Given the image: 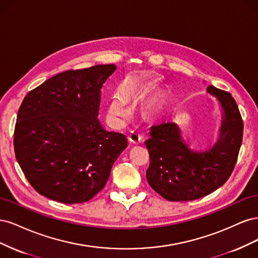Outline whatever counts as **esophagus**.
I'll list each match as a JSON object with an SVG mask.
<instances>
[{
    "label": "esophagus",
    "mask_w": 258,
    "mask_h": 258,
    "mask_svg": "<svg viewBox=\"0 0 258 258\" xmlns=\"http://www.w3.org/2000/svg\"><path fill=\"white\" fill-rule=\"evenodd\" d=\"M128 139L131 143H135V144H139L142 142V137L137 131H131V134L128 136Z\"/></svg>",
    "instance_id": "1"
}]
</instances>
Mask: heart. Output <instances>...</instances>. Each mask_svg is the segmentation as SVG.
I'll list each match as a JSON object with an SVG mask.
<instances>
[{
  "label": "heart",
  "mask_w": 258,
  "mask_h": 258,
  "mask_svg": "<svg viewBox=\"0 0 258 258\" xmlns=\"http://www.w3.org/2000/svg\"><path fill=\"white\" fill-rule=\"evenodd\" d=\"M137 93V88L131 81L124 83L120 91L114 92L107 103V115L111 119L120 122L129 114L128 101Z\"/></svg>",
  "instance_id": "heart-1"
}]
</instances>
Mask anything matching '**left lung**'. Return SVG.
<instances>
[{"instance_id": "left-lung-1", "label": "left lung", "mask_w": 258, "mask_h": 258, "mask_svg": "<svg viewBox=\"0 0 258 258\" xmlns=\"http://www.w3.org/2000/svg\"><path fill=\"white\" fill-rule=\"evenodd\" d=\"M222 110L220 135L214 145L194 151L174 122L151 128L145 145L150 153L146 178L152 188L169 201L205 197L229 178L237 162L243 136V121L235 99L227 91L208 86Z\"/></svg>"}]
</instances>
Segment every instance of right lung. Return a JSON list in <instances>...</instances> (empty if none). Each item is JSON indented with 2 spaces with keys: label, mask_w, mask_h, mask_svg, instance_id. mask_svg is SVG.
Listing matches in <instances>:
<instances>
[{
  "label": "right lung",
  "mask_w": 258,
  "mask_h": 258,
  "mask_svg": "<svg viewBox=\"0 0 258 258\" xmlns=\"http://www.w3.org/2000/svg\"><path fill=\"white\" fill-rule=\"evenodd\" d=\"M116 70L99 64L59 73L23 99L15 126L16 159L33 188L72 205L105 186L115 160L128 146L98 119L101 88Z\"/></svg>",
  "instance_id": "1"
}]
</instances>
